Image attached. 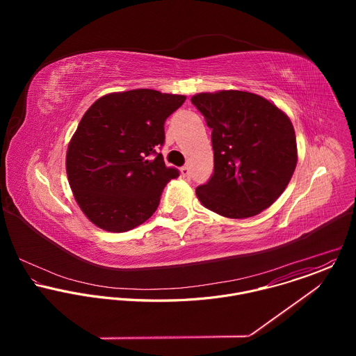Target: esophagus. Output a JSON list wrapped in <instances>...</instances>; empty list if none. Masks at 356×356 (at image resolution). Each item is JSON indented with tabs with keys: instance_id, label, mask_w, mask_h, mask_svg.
Instances as JSON below:
<instances>
[{
	"instance_id": "34e87169",
	"label": "esophagus",
	"mask_w": 356,
	"mask_h": 356,
	"mask_svg": "<svg viewBox=\"0 0 356 356\" xmlns=\"http://www.w3.org/2000/svg\"><path fill=\"white\" fill-rule=\"evenodd\" d=\"M181 174H182L184 178H189V177H191V168H189L188 165H184V167L181 168Z\"/></svg>"
}]
</instances>
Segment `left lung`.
Returning <instances> with one entry per match:
<instances>
[{"instance_id": "obj_1", "label": "left lung", "mask_w": 356, "mask_h": 356, "mask_svg": "<svg viewBox=\"0 0 356 356\" xmlns=\"http://www.w3.org/2000/svg\"><path fill=\"white\" fill-rule=\"evenodd\" d=\"M191 102L212 129L213 174L196 189L200 203L233 219L268 208L298 164L296 134L288 115L264 97L241 90L199 93Z\"/></svg>"}]
</instances>
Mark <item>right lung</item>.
<instances>
[{
	"label": "right lung",
	"mask_w": 356,
	"mask_h": 356,
	"mask_svg": "<svg viewBox=\"0 0 356 356\" xmlns=\"http://www.w3.org/2000/svg\"><path fill=\"white\" fill-rule=\"evenodd\" d=\"M182 95L136 89L109 93L82 116L65 156L74 197L102 230L123 233L149 219L164 186L179 177L157 152L164 122Z\"/></svg>",
	"instance_id": "right-lung-1"
}]
</instances>
